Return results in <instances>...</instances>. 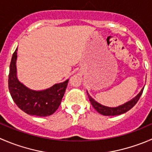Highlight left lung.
<instances>
[{
    "mask_svg": "<svg viewBox=\"0 0 152 152\" xmlns=\"http://www.w3.org/2000/svg\"><path fill=\"white\" fill-rule=\"evenodd\" d=\"M142 91H143V88L141 90L140 92L139 93V94H138L135 98H134L133 99H132L131 101L126 102V104H123V105H120L117 107H109L104 105H102L99 103L96 102L94 99L91 98V96L88 94V92H87V94H88V98H89V100L90 102H91V104H92L93 107H94L99 113H101V114H102V115L104 116H116L126 113L128 110H130L131 108H132V107L137 104L138 100L140 99V98L141 95H142Z\"/></svg>",
    "mask_w": 152,
    "mask_h": 152,
    "instance_id": "8db88e82",
    "label": "left lung"
}]
</instances>
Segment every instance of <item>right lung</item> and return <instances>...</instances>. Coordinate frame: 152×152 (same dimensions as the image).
I'll list each match as a JSON object with an SVG mask.
<instances>
[{
    "mask_svg": "<svg viewBox=\"0 0 152 152\" xmlns=\"http://www.w3.org/2000/svg\"><path fill=\"white\" fill-rule=\"evenodd\" d=\"M16 49L10 65L8 86L10 95L18 107L27 114L37 117H48L58 109L61 104L69 79L56 84L45 91H35L20 83L16 77Z\"/></svg>",
    "mask_w": 152,
    "mask_h": 152,
    "instance_id": "obj_1",
    "label": "right lung"
}]
</instances>
